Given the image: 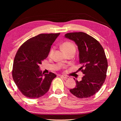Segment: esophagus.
<instances>
[{
	"instance_id": "obj_1",
	"label": "esophagus",
	"mask_w": 121,
	"mask_h": 121,
	"mask_svg": "<svg viewBox=\"0 0 121 121\" xmlns=\"http://www.w3.org/2000/svg\"><path fill=\"white\" fill-rule=\"evenodd\" d=\"M61 76L62 77V78H65V79H68V78H70V77H69V76H66V75H61Z\"/></svg>"
}]
</instances>
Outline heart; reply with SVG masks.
Instances as JSON below:
<instances>
[{
  "label": "heart",
  "instance_id": "b5f03b06",
  "mask_svg": "<svg viewBox=\"0 0 121 121\" xmlns=\"http://www.w3.org/2000/svg\"><path fill=\"white\" fill-rule=\"evenodd\" d=\"M62 48L63 51L65 53H68L71 51H75V47L73 43L69 42H66L64 43L62 45ZM54 48H52L50 51V55H51L53 53Z\"/></svg>",
  "mask_w": 121,
  "mask_h": 121
}]
</instances>
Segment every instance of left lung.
Here are the masks:
<instances>
[{
  "label": "left lung",
  "mask_w": 121,
  "mask_h": 121,
  "mask_svg": "<svg viewBox=\"0 0 121 121\" xmlns=\"http://www.w3.org/2000/svg\"><path fill=\"white\" fill-rule=\"evenodd\" d=\"M65 37L78 46L81 65L79 70L84 74L81 81L76 80V87L70 91L79 98L92 96L101 88L106 78L108 62L104 48L96 39L84 32L69 33Z\"/></svg>",
  "instance_id": "obj_1"
}]
</instances>
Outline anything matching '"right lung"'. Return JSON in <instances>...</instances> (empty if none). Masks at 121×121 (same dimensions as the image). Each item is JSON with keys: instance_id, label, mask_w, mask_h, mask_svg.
I'll list each match as a JSON object with an SVG mask.
<instances>
[{"instance_id": "add662e5", "label": "right lung", "mask_w": 121, "mask_h": 121, "mask_svg": "<svg viewBox=\"0 0 121 121\" xmlns=\"http://www.w3.org/2000/svg\"><path fill=\"white\" fill-rule=\"evenodd\" d=\"M60 34L38 35L26 40L17 50L13 65L12 77L25 96L38 98L49 89L56 76L52 72L44 74L39 65L47 57L51 46Z\"/></svg>"}]
</instances>
